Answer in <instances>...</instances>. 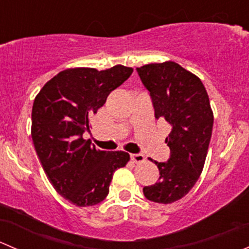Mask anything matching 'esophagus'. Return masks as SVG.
I'll list each match as a JSON object with an SVG mask.
<instances>
[{
    "instance_id": "34e87169",
    "label": "esophagus",
    "mask_w": 249,
    "mask_h": 249,
    "mask_svg": "<svg viewBox=\"0 0 249 249\" xmlns=\"http://www.w3.org/2000/svg\"><path fill=\"white\" fill-rule=\"evenodd\" d=\"M130 157H131L132 161L136 162V164H140V162L144 161V155L140 154V153H137V154H131Z\"/></svg>"
}]
</instances>
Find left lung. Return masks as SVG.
I'll return each mask as SVG.
<instances>
[{
    "label": "left lung",
    "instance_id": "8db88e82",
    "mask_svg": "<svg viewBox=\"0 0 249 249\" xmlns=\"http://www.w3.org/2000/svg\"><path fill=\"white\" fill-rule=\"evenodd\" d=\"M136 71L152 99L155 119L172 127L166 137L170 158L154 161L160 177L143 188V194L153 202L171 203L187 195L202 172L213 127L210 100L201 80L173 61Z\"/></svg>",
    "mask_w": 249,
    "mask_h": 249
}]
</instances>
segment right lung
Masks as SVG:
<instances>
[{
	"instance_id": "add662e5",
	"label": "right lung",
	"mask_w": 249,
	"mask_h": 249,
	"mask_svg": "<svg viewBox=\"0 0 249 249\" xmlns=\"http://www.w3.org/2000/svg\"><path fill=\"white\" fill-rule=\"evenodd\" d=\"M132 71L122 65L105 71L65 70L35 99L31 135L39 161L55 190L79 207L104 201L113 173L130 159L122 150L96 149L83 134L90 132V118Z\"/></svg>"
}]
</instances>
